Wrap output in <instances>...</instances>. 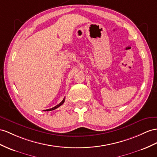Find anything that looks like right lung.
<instances>
[{
    "instance_id": "1",
    "label": "right lung",
    "mask_w": 157,
    "mask_h": 157,
    "mask_svg": "<svg viewBox=\"0 0 157 157\" xmlns=\"http://www.w3.org/2000/svg\"><path fill=\"white\" fill-rule=\"evenodd\" d=\"M64 101H65V98H63V99L62 100V101L60 102L58 105H56L55 107H52V108H51V109H46V110H44V111H52V110H54V109H57L58 107H59V106H61L62 104L64 103Z\"/></svg>"
}]
</instances>
